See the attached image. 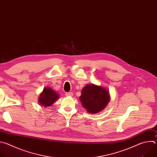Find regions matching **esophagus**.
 I'll return each instance as SVG.
<instances>
[{"label":"esophagus","instance_id":"1","mask_svg":"<svg viewBox=\"0 0 157 157\" xmlns=\"http://www.w3.org/2000/svg\"><path fill=\"white\" fill-rule=\"evenodd\" d=\"M66 96H73V93H66Z\"/></svg>","mask_w":157,"mask_h":157}]
</instances>
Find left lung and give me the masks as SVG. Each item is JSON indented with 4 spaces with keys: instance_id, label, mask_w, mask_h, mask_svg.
I'll return each instance as SVG.
<instances>
[{
    "instance_id": "8db88e82",
    "label": "left lung",
    "mask_w": 157,
    "mask_h": 157,
    "mask_svg": "<svg viewBox=\"0 0 157 157\" xmlns=\"http://www.w3.org/2000/svg\"><path fill=\"white\" fill-rule=\"evenodd\" d=\"M79 99L89 113L96 114L106 107L110 101V95L104 87L89 84L82 89Z\"/></svg>"
}]
</instances>
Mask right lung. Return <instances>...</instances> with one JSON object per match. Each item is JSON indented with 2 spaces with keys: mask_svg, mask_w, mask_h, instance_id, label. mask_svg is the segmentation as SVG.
Returning <instances> with one entry per match:
<instances>
[{
  "mask_svg": "<svg viewBox=\"0 0 157 157\" xmlns=\"http://www.w3.org/2000/svg\"><path fill=\"white\" fill-rule=\"evenodd\" d=\"M59 96L56 92L49 87H44L43 91L40 94L38 102L44 107H49L52 105L58 98Z\"/></svg>",
  "mask_w": 157,
  "mask_h": 157,
  "instance_id": "1",
  "label": "right lung"
}]
</instances>
